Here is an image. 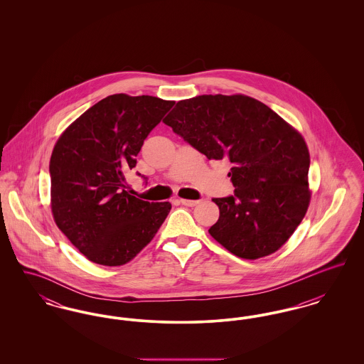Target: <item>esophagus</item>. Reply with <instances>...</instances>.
<instances>
[{"label": "esophagus", "instance_id": "obj_1", "mask_svg": "<svg viewBox=\"0 0 364 364\" xmlns=\"http://www.w3.org/2000/svg\"><path fill=\"white\" fill-rule=\"evenodd\" d=\"M183 206H188V208H193V206H196L198 203H199V200H191V199H180L178 200Z\"/></svg>", "mask_w": 364, "mask_h": 364}]
</instances>
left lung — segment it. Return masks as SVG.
<instances>
[{
	"instance_id": "8db88e82",
	"label": "left lung",
	"mask_w": 364,
	"mask_h": 364,
	"mask_svg": "<svg viewBox=\"0 0 364 364\" xmlns=\"http://www.w3.org/2000/svg\"><path fill=\"white\" fill-rule=\"evenodd\" d=\"M164 122L208 159L230 162L235 193L213 199L220 218L208 233L244 259L284 245L311 196L303 136L269 106L240 94L180 101Z\"/></svg>"
}]
</instances>
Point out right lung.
Wrapping results in <instances>:
<instances>
[{
	"instance_id": "right-lung-1",
	"label": "right lung",
	"mask_w": 364,
	"mask_h": 364,
	"mask_svg": "<svg viewBox=\"0 0 364 364\" xmlns=\"http://www.w3.org/2000/svg\"><path fill=\"white\" fill-rule=\"evenodd\" d=\"M174 101L109 95L72 122L53 149L54 221L87 259L122 266L153 240L169 202L150 203L127 190L144 139Z\"/></svg>"
}]
</instances>
